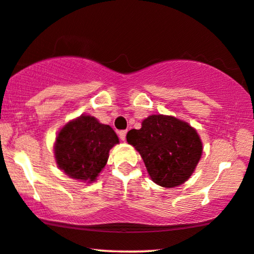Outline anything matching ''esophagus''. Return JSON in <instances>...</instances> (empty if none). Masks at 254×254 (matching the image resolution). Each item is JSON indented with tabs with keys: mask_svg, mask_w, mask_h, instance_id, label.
<instances>
[{
	"mask_svg": "<svg viewBox=\"0 0 254 254\" xmlns=\"http://www.w3.org/2000/svg\"><path fill=\"white\" fill-rule=\"evenodd\" d=\"M127 130H121L120 132H119V135H120V139L121 140H126V138H127Z\"/></svg>",
	"mask_w": 254,
	"mask_h": 254,
	"instance_id": "34e87169",
	"label": "esophagus"
}]
</instances>
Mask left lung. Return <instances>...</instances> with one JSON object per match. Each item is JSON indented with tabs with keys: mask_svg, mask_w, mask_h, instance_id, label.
Wrapping results in <instances>:
<instances>
[{
	"mask_svg": "<svg viewBox=\"0 0 254 254\" xmlns=\"http://www.w3.org/2000/svg\"><path fill=\"white\" fill-rule=\"evenodd\" d=\"M127 141L141 155L152 181L163 188L188 181L202 153L197 131L171 116L147 117L141 128L127 132Z\"/></svg>",
	"mask_w": 254,
	"mask_h": 254,
	"instance_id": "left-lung-1",
	"label": "left lung"
}]
</instances>
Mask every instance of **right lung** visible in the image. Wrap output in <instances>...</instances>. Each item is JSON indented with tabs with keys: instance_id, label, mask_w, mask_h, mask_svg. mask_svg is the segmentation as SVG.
<instances>
[{
	"instance_id": "right-lung-1",
	"label": "right lung",
	"mask_w": 254,
	"mask_h": 254,
	"mask_svg": "<svg viewBox=\"0 0 254 254\" xmlns=\"http://www.w3.org/2000/svg\"><path fill=\"white\" fill-rule=\"evenodd\" d=\"M115 144H119V138L112 127L83 115L67 123L57 135V166L71 178L91 183L106 166Z\"/></svg>"
}]
</instances>
